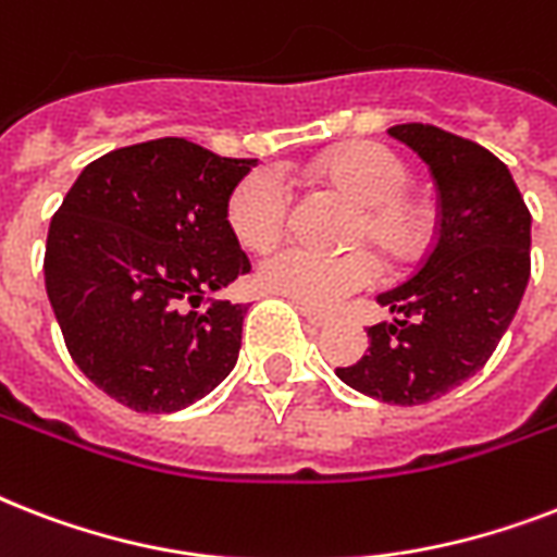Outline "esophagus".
<instances>
[{
	"instance_id": "1",
	"label": "esophagus",
	"mask_w": 557,
	"mask_h": 557,
	"mask_svg": "<svg viewBox=\"0 0 557 557\" xmlns=\"http://www.w3.org/2000/svg\"><path fill=\"white\" fill-rule=\"evenodd\" d=\"M297 312L304 314L306 321H309V326H314V330H323V326H326V323H330V314H323V312H318V309H312V306H297Z\"/></svg>"
}]
</instances>
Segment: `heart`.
<instances>
[{
  "instance_id": "heart-1",
  "label": "heart",
  "mask_w": 557,
  "mask_h": 557,
  "mask_svg": "<svg viewBox=\"0 0 557 557\" xmlns=\"http://www.w3.org/2000/svg\"><path fill=\"white\" fill-rule=\"evenodd\" d=\"M323 182L358 205L349 243H370L387 262H407L422 251L431 216L407 196L410 173L396 152L381 144H347L321 161ZM292 190L277 170H257L243 178L227 201V222L245 248L262 251L283 236ZM375 280V262L364 251L318 253L286 245L260 262V283L274 295L312 309H332Z\"/></svg>"
}]
</instances>
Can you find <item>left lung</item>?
<instances>
[{
	"instance_id": "left-lung-1",
	"label": "left lung",
	"mask_w": 557,
	"mask_h": 557,
	"mask_svg": "<svg viewBox=\"0 0 557 557\" xmlns=\"http://www.w3.org/2000/svg\"><path fill=\"white\" fill-rule=\"evenodd\" d=\"M428 164L440 219L422 265L381 292L396 314L367 330L370 347L338 379L384 405H424L492 358L529 283L532 216L509 168L480 144L431 124L387 129Z\"/></svg>"
}]
</instances>
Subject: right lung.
<instances>
[{
    "label": "right lung",
    "instance_id": "1",
    "mask_svg": "<svg viewBox=\"0 0 557 557\" xmlns=\"http://www.w3.org/2000/svg\"><path fill=\"white\" fill-rule=\"evenodd\" d=\"M251 168L159 138L100 156L65 193L48 227V300L74 364L121 405L176 413L234 370L248 306L213 295L251 271L227 222Z\"/></svg>",
    "mask_w": 557,
    "mask_h": 557
}]
</instances>
